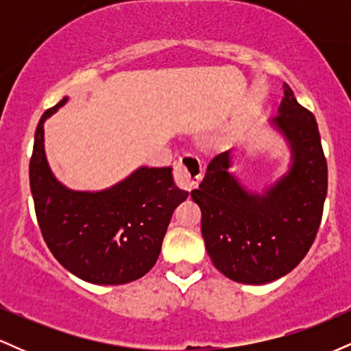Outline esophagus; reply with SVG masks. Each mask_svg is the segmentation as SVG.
Instances as JSON below:
<instances>
[{"label": "esophagus", "mask_w": 351, "mask_h": 351, "mask_svg": "<svg viewBox=\"0 0 351 351\" xmlns=\"http://www.w3.org/2000/svg\"><path fill=\"white\" fill-rule=\"evenodd\" d=\"M201 176H203V168L198 156L186 153L178 160V163L175 165V171H173V178H175L176 186L181 189H186L191 191L199 184Z\"/></svg>", "instance_id": "obj_1"}]
</instances>
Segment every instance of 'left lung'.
Here are the masks:
<instances>
[{"label": "left lung", "mask_w": 351, "mask_h": 351, "mask_svg": "<svg viewBox=\"0 0 351 351\" xmlns=\"http://www.w3.org/2000/svg\"><path fill=\"white\" fill-rule=\"evenodd\" d=\"M271 123L287 138L292 167L263 195L229 173L231 150L211 160L191 198L201 232L219 272L241 284H267L295 269L315 241L327 196L328 170L315 117L284 84Z\"/></svg>", "instance_id": "1"}]
</instances>
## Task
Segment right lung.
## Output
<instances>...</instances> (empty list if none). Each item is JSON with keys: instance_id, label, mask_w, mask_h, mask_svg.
<instances>
[{"instance_id": "1", "label": "right lung", "mask_w": 351, "mask_h": 351, "mask_svg": "<svg viewBox=\"0 0 351 351\" xmlns=\"http://www.w3.org/2000/svg\"><path fill=\"white\" fill-rule=\"evenodd\" d=\"M67 102L46 110L34 134L29 184L36 217L52 256L79 279L119 285L155 265L176 206L188 198L171 167H140L104 191H72L52 175L44 152V122Z\"/></svg>"}]
</instances>
